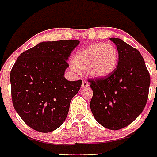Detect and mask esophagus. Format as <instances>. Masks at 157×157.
<instances>
[{
  "instance_id": "34e87169",
  "label": "esophagus",
  "mask_w": 157,
  "mask_h": 157,
  "mask_svg": "<svg viewBox=\"0 0 157 157\" xmlns=\"http://www.w3.org/2000/svg\"><path fill=\"white\" fill-rule=\"evenodd\" d=\"M87 86H89V83L86 81H83L82 83V88H86Z\"/></svg>"
}]
</instances>
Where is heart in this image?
<instances>
[{
    "label": "heart",
    "mask_w": 157,
    "mask_h": 157,
    "mask_svg": "<svg viewBox=\"0 0 157 157\" xmlns=\"http://www.w3.org/2000/svg\"><path fill=\"white\" fill-rule=\"evenodd\" d=\"M118 52L110 44H95L79 50L73 58V69L86 71L92 77L111 74L118 63Z\"/></svg>",
    "instance_id": "1"
}]
</instances>
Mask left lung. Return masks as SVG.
Segmentation results:
<instances>
[{"label":"left lung","mask_w":157,"mask_h":157,"mask_svg":"<svg viewBox=\"0 0 157 157\" xmlns=\"http://www.w3.org/2000/svg\"><path fill=\"white\" fill-rule=\"evenodd\" d=\"M118 52V66L104 77L88 79L93 95L90 108L103 127L118 130L130 124L147 102L151 77L138 49L111 38Z\"/></svg>","instance_id":"1"}]
</instances>
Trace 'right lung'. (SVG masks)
<instances>
[{"label":"right lung","mask_w":157,"mask_h":157,"mask_svg":"<svg viewBox=\"0 0 157 157\" xmlns=\"http://www.w3.org/2000/svg\"><path fill=\"white\" fill-rule=\"evenodd\" d=\"M79 43L73 39L39 43L22 53L13 65L12 104L33 129L51 132L65 120L71 101L82 83L64 76L68 57Z\"/></svg>","instance_id":"obj_1"}]
</instances>
